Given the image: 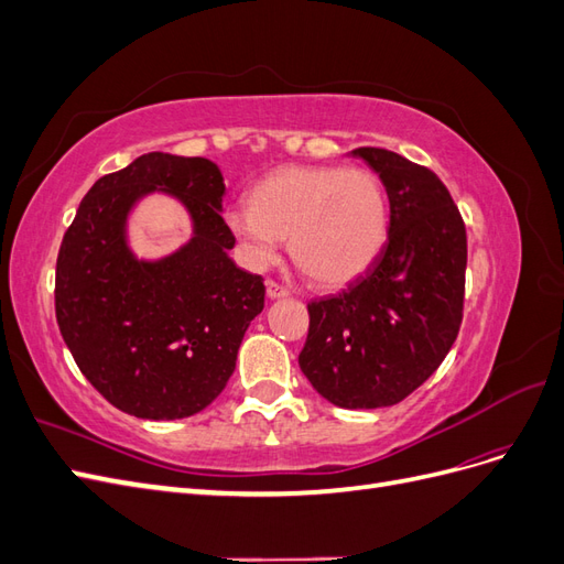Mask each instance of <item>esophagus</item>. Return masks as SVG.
Returning <instances> with one entry per match:
<instances>
[{
	"instance_id": "34e87169",
	"label": "esophagus",
	"mask_w": 564,
	"mask_h": 564,
	"mask_svg": "<svg viewBox=\"0 0 564 564\" xmlns=\"http://www.w3.org/2000/svg\"><path fill=\"white\" fill-rule=\"evenodd\" d=\"M265 292H268L270 299H284V296H289V289L284 284L275 282V280H268L265 282Z\"/></svg>"
}]
</instances>
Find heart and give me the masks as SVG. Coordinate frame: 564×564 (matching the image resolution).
<instances>
[{
    "mask_svg": "<svg viewBox=\"0 0 564 564\" xmlns=\"http://www.w3.org/2000/svg\"><path fill=\"white\" fill-rule=\"evenodd\" d=\"M249 261L270 265L282 237L319 284H346L377 261L390 226L383 183L369 169L284 166L256 183L251 204L228 212Z\"/></svg>",
    "mask_w": 564,
    "mask_h": 564,
    "instance_id": "heart-1",
    "label": "heart"
}]
</instances>
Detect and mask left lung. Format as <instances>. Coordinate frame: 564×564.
Here are the masks:
<instances>
[{"label":"left lung","mask_w":564,"mask_h":564,"mask_svg":"<svg viewBox=\"0 0 564 564\" xmlns=\"http://www.w3.org/2000/svg\"><path fill=\"white\" fill-rule=\"evenodd\" d=\"M386 185L388 240L365 275L308 303L301 371L344 409L398 404L445 360L464 319L466 226L429 166L355 148Z\"/></svg>","instance_id":"8db88e82"}]
</instances>
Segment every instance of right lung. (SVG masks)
Here are the masks:
<instances>
[{"label":"right lung","mask_w":564,"mask_h":564,"mask_svg":"<svg viewBox=\"0 0 564 564\" xmlns=\"http://www.w3.org/2000/svg\"><path fill=\"white\" fill-rule=\"evenodd\" d=\"M155 186L186 204L196 237L145 264L123 242V218ZM224 193L212 160L148 152L98 178L63 235L54 289L61 336L87 381L131 416L172 421L212 404L263 311V278L228 256L235 235L220 216Z\"/></svg>","instance_id":"add662e5"}]
</instances>
